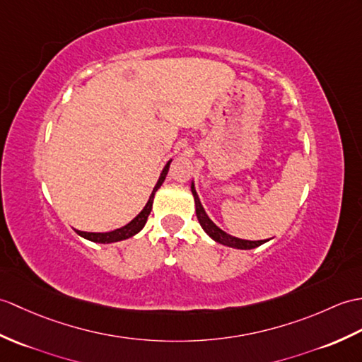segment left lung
Returning a JSON list of instances; mask_svg holds the SVG:
<instances>
[{
    "mask_svg": "<svg viewBox=\"0 0 362 362\" xmlns=\"http://www.w3.org/2000/svg\"><path fill=\"white\" fill-rule=\"evenodd\" d=\"M191 191H192V196H194V202H196V214H197V219L199 223L202 225V228L205 230V233L208 234L209 238L214 239L216 242L222 243V245L226 247H231V248H239V250H251V248H256L259 245H262L267 240H245V239H238V238H233L230 234H226L225 231H222L219 226L214 225L213 221L209 219L206 216L204 206H202L200 200L197 192L194 189V185H191Z\"/></svg>",
    "mask_w": 362,
    "mask_h": 362,
    "instance_id": "left-lung-1",
    "label": "left lung"
}]
</instances>
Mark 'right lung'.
Here are the masks:
<instances>
[{"mask_svg":"<svg viewBox=\"0 0 362 362\" xmlns=\"http://www.w3.org/2000/svg\"><path fill=\"white\" fill-rule=\"evenodd\" d=\"M170 163H171V160L165 165L163 171H162V174H160V179H158L157 185L154 187L153 194H151L146 206L141 209V213L136 217V219H132L128 225L122 226V228L114 230V231H109V233H86V231H78V230H77V233L80 234L81 238H85V239L92 240V242H97V243L119 242V240H124V239H128V238H132L134 234H137V233L143 228V226H145V223H146V221H148V216H149V213H151V209H153L154 194H156V191L162 187V183H163V180H165V177H166V174H168V170H170Z\"/></svg>","mask_w":362,"mask_h":362,"instance_id":"obj_1","label":"right lung"}]
</instances>
